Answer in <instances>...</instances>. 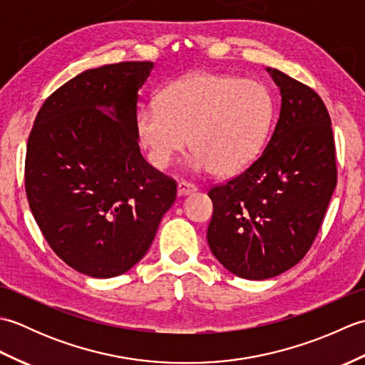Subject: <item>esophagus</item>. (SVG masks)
Here are the masks:
<instances>
[{
	"label": "esophagus",
	"mask_w": 365,
	"mask_h": 365,
	"mask_svg": "<svg viewBox=\"0 0 365 365\" xmlns=\"http://www.w3.org/2000/svg\"><path fill=\"white\" fill-rule=\"evenodd\" d=\"M197 191V187L195 183H190V182H180L177 185V195L178 196H188L192 195V192Z\"/></svg>",
	"instance_id": "obj_1"
}]
</instances>
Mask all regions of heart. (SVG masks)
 <instances>
[{"instance_id":"obj_1","label":"heart","mask_w":365,"mask_h":365,"mask_svg":"<svg viewBox=\"0 0 365 365\" xmlns=\"http://www.w3.org/2000/svg\"><path fill=\"white\" fill-rule=\"evenodd\" d=\"M274 98L267 84L234 75L196 73L161 91L136 113L135 131L150 165L166 169L190 144V166L234 175L267 144Z\"/></svg>"}]
</instances>
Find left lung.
Masks as SVG:
<instances>
[{"label":"left lung","instance_id":"8db88e82","mask_svg":"<svg viewBox=\"0 0 365 365\" xmlns=\"http://www.w3.org/2000/svg\"><path fill=\"white\" fill-rule=\"evenodd\" d=\"M281 113L260 157L210 191L207 242L238 277H274L304 257L337 185L336 145L323 100L306 84L267 68Z\"/></svg>","mask_w":365,"mask_h":365}]
</instances>
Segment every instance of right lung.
I'll list each match as a JSON object with an SVG mask.
<instances>
[{
    "mask_svg": "<svg viewBox=\"0 0 365 365\" xmlns=\"http://www.w3.org/2000/svg\"><path fill=\"white\" fill-rule=\"evenodd\" d=\"M152 68L130 61L76 75L45 100L29 133V208L51 250L83 274L136 265L175 200V180L144 160L135 131Z\"/></svg>",
    "mask_w": 365,
    "mask_h": 365,
    "instance_id": "add662e5",
    "label": "right lung"
}]
</instances>
